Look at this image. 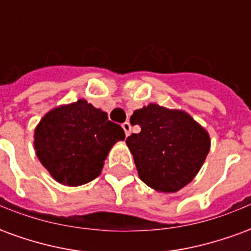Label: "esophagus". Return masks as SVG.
<instances>
[{"label": "esophagus", "instance_id": "obj_1", "mask_svg": "<svg viewBox=\"0 0 251 251\" xmlns=\"http://www.w3.org/2000/svg\"><path fill=\"white\" fill-rule=\"evenodd\" d=\"M122 129H124V130H125L126 137L129 136V134H130V131H131V125H130V122H124V124H122Z\"/></svg>", "mask_w": 251, "mask_h": 251}]
</instances>
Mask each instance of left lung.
Returning a JSON list of instances; mask_svg holds the SVG:
<instances>
[{
  "label": "left lung",
  "instance_id": "8db88e82",
  "mask_svg": "<svg viewBox=\"0 0 251 251\" xmlns=\"http://www.w3.org/2000/svg\"><path fill=\"white\" fill-rule=\"evenodd\" d=\"M130 124L141 127L126 144L145 184L169 194L194 180L210 152V136L191 115L151 103L136 110Z\"/></svg>",
  "mask_w": 251,
  "mask_h": 251
}]
</instances>
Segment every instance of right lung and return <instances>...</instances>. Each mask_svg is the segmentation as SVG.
I'll use <instances>...</instances> for the list:
<instances>
[{"label": "right lung", "instance_id": "1", "mask_svg": "<svg viewBox=\"0 0 251 251\" xmlns=\"http://www.w3.org/2000/svg\"><path fill=\"white\" fill-rule=\"evenodd\" d=\"M125 140L120 125L87 100L59 106L47 113L35 130L40 163L60 184H86L100 175L115 142Z\"/></svg>", "mask_w": 251, "mask_h": 251}]
</instances>
